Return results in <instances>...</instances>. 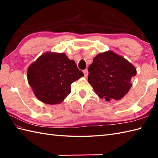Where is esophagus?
I'll return each instance as SVG.
<instances>
[{
  "label": "esophagus",
  "instance_id": "1",
  "mask_svg": "<svg viewBox=\"0 0 158 158\" xmlns=\"http://www.w3.org/2000/svg\"><path fill=\"white\" fill-rule=\"evenodd\" d=\"M83 73H84V75H85V77H87V76H88V69H85V70H83Z\"/></svg>",
  "mask_w": 158,
  "mask_h": 158
}]
</instances>
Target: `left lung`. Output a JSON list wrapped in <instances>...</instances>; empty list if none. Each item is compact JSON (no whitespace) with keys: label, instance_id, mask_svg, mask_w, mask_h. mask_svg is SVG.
Returning a JSON list of instances; mask_svg holds the SVG:
<instances>
[{"label":"left lung","instance_id":"obj_1","mask_svg":"<svg viewBox=\"0 0 158 158\" xmlns=\"http://www.w3.org/2000/svg\"><path fill=\"white\" fill-rule=\"evenodd\" d=\"M88 81L94 92L106 101L122 99L128 92L135 67L111 51L99 53L88 68Z\"/></svg>","mask_w":158,"mask_h":158}]
</instances>
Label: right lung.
Here are the masks:
<instances>
[{
	"mask_svg": "<svg viewBox=\"0 0 158 158\" xmlns=\"http://www.w3.org/2000/svg\"><path fill=\"white\" fill-rule=\"evenodd\" d=\"M83 75L65 53L51 52L40 56L27 73L28 83L36 98L49 105L62 102L71 92L70 85Z\"/></svg>",
	"mask_w": 158,
	"mask_h": 158,
	"instance_id": "right-lung-1",
	"label": "right lung"
}]
</instances>
